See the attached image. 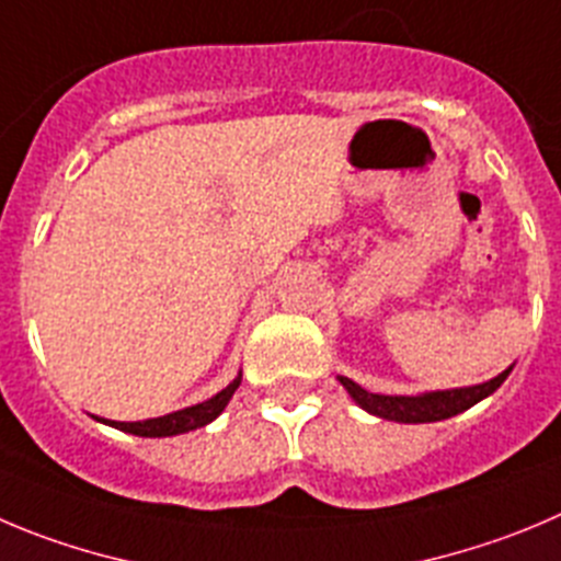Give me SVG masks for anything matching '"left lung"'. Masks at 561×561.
Instances as JSON below:
<instances>
[{"label": "left lung", "instance_id": "left-lung-1", "mask_svg": "<svg viewBox=\"0 0 561 561\" xmlns=\"http://www.w3.org/2000/svg\"><path fill=\"white\" fill-rule=\"evenodd\" d=\"M510 374L512 365L504 374L495 376V379L484 381V385L421 392V396H379V392H368L365 387H359L357 381L345 379V376H340V385H343L345 390H348V396H352L365 412H370V415L396 423H434L459 415V412L470 410V407L479 404L486 396H493V392L504 385V379Z\"/></svg>", "mask_w": 561, "mask_h": 561}]
</instances>
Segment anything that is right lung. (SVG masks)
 I'll list each match as a JSON object with an SVG mask.
<instances>
[{
  "label": "right lung",
  "instance_id": "1",
  "mask_svg": "<svg viewBox=\"0 0 561 561\" xmlns=\"http://www.w3.org/2000/svg\"><path fill=\"white\" fill-rule=\"evenodd\" d=\"M240 387V376L234 381H229L221 392H216L213 399L202 401V404L185 407V410L169 412L162 417H149V421H135V423H122V421H104V417H96V421L110 423L113 428H122L127 434H138V437H174V434L193 432V428L207 426L209 421H216L224 412V407L229 404V399L234 396V390Z\"/></svg>",
  "mask_w": 561,
  "mask_h": 561
}]
</instances>
